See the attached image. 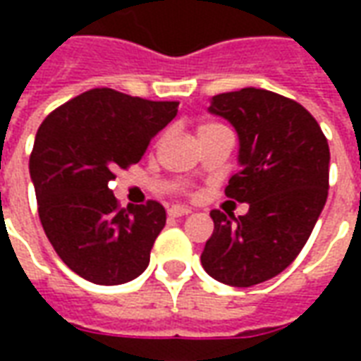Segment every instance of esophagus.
Returning <instances> with one entry per match:
<instances>
[{
    "label": "esophagus",
    "instance_id": "obj_1",
    "mask_svg": "<svg viewBox=\"0 0 361 361\" xmlns=\"http://www.w3.org/2000/svg\"><path fill=\"white\" fill-rule=\"evenodd\" d=\"M189 209H185V207H180V204H173V207H170L168 209V214L170 216H173V219H178V216H185V214H189Z\"/></svg>",
    "mask_w": 361,
    "mask_h": 361
}]
</instances>
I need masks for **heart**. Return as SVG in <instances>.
<instances>
[{
    "label": "heart",
    "mask_w": 361,
    "mask_h": 361,
    "mask_svg": "<svg viewBox=\"0 0 361 361\" xmlns=\"http://www.w3.org/2000/svg\"><path fill=\"white\" fill-rule=\"evenodd\" d=\"M209 127H214V126H201V127H199V131H203V129H209Z\"/></svg>",
    "instance_id": "obj_1"
}]
</instances>
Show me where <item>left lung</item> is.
<instances>
[{
	"label": "left lung",
	"instance_id": "8db88e82",
	"mask_svg": "<svg viewBox=\"0 0 361 361\" xmlns=\"http://www.w3.org/2000/svg\"><path fill=\"white\" fill-rule=\"evenodd\" d=\"M209 111L238 133L240 172L226 197L250 211L211 212L201 265L222 284L250 288L280 274L310 240L329 193V142L302 104L271 90L212 96Z\"/></svg>",
	"mask_w": 361,
	"mask_h": 361
}]
</instances>
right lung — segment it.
<instances>
[{
  "instance_id": "add662e5",
  "label": "right lung",
  "mask_w": 361,
  "mask_h": 361,
  "mask_svg": "<svg viewBox=\"0 0 361 361\" xmlns=\"http://www.w3.org/2000/svg\"><path fill=\"white\" fill-rule=\"evenodd\" d=\"M176 114L178 102L92 89L38 127L28 162L38 216L59 259L85 280L116 286L149 267L164 207L149 201L121 209L110 181L118 168L141 160Z\"/></svg>"
}]
</instances>
